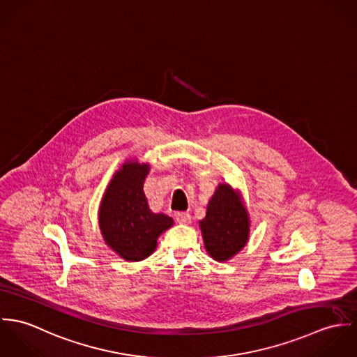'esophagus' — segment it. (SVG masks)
Instances as JSON below:
<instances>
[{
    "label": "esophagus",
    "mask_w": 357,
    "mask_h": 357,
    "mask_svg": "<svg viewBox=\"0 0 357 357\" xmlns=\"http://www.w3.org/2000/svg\"><path fill=\"white\" fill-rule=\"evenodd\" d=\"M176 221L180 224H190L191 222V214L185 211H178L176 214Z\"/></svg>",
    "instance_id": "esophagus-1"
}]
</instances>
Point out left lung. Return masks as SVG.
Returning <instances> with one entry per match:
<instances>
[{
	"label": "left lung",
	"mask_w": 357,
	"mask_h": 357,
	"mask_svg": "<svg viewBox=\"0 0 357 357\" xmlns=\"http://www.w3.org/2000/svg\"><path fill=\"white\" fill-rule=\"evenodd\" d=\"M199 225L204 248L215 261H227L234 257L249 238L248 211L227 184L218 185Z\"/></svg>",
	"instance_id": "1"
}]
</instances>
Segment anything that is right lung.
Returning a JSON list of instances; mask_svg holds the SVG:
<instances>
[{
  "mask_svg": "<svg viewBox=\"0 0 357 357\" xmlns=\"http://www.w3.org/2000/svg\"><path fill=\"white\" fill-rule=\"evenodd\" d=\"M149 165L126 162L102 197L99 224L105 243L128 261H142L153 253L158 236L173 225V218L155 214L143 191Z\"/></svg>",
  "mask_w": 357,
  "mask_h": 357,
  "instance_id": "add662e5",
  "label": "right lung"
}]
</instances>
